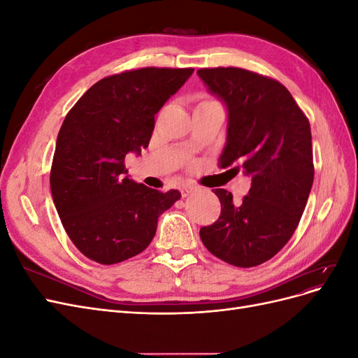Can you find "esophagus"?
Instances as JSON below:
<instances>
[{
    "mask_svg": "<svg viewBox=\"0 0 358 358\" xmlns=\"http://www.w3.org/2000/svg\"><path fill=\"white\" fill-rule=\"evenodd\" d=\"M194 187H189V185H183V187H180L179 188V191H180V194H182V197H188L189 194H192L194 192Z\"/></svg>",
    "mask_w": 358,
    "mask_h": 358,
    "instance_id": "1",
    "label": "esophagus"
}]
</instances>
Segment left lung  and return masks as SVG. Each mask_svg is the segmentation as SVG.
<instances>
[{
    "instance_id": "left-lung-1",
    "label": "left lung",
    "mask_w": 358,
    "mask_h": 358,
    "mask_svg": "<svg viewBox=\"0 0 358 358\" xmlns=\"http://www.w3.org/2000/svg\"><path fill=\"white\" fill-rule=\"evenodd\" d=\"M197 74L227 107L220 166L237 162L252 179L241 203L227 189H213L221 215L201 227V242L225 263L254 267L285 246L306 208L313 183L310 125L275 79L236 67L201 69ZM231 170L239 171V166Z\"/></svg>"
}]
</instances>
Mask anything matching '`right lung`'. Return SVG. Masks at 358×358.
<instances>
[{
  "instance_id": "obj_1",
  "label": "right lung",
  "mask_w": 358,
  "mask_h": 358,
  "mask_svg": "<svg viewBox=\"0 0 358 358\" xmlns=\"http://www.w3.org/2000/svg\"><path fill=\"white\" fill-rule=\"evenodd\" d=\"M194 69H138L92 85L62 122L50 191L69 237L100 264L125 262L152 242L158 218L180 199L129 179L125 157L148 148L155 115Z\"/></svg>"
}]
</instances>
